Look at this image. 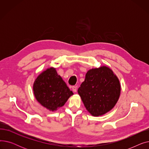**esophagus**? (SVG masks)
Segmentation results:
<instances>
[{
  "mask_svg": "<svg viewBox=\"0 0 149 149\" xmlns=\"http://www.w3.org/2000/svg\"><path fill=\"white\" fill-rule=\"evenodd\" d=\"M72 91L74 92H76L77 91V86H72Z\"/></svg>",
  "mask_w": 149,
  "mask_h": 149,
  "instance_id": "obj_1",
  "label": "esophagus"
}]
</instances>
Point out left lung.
I'll use <instances>...</instances> for the list:
<instances>
[{"instance_id":"left-lung-1","label":"left lung","mask_w":149,"mask_h":149,"mask_svg":"<svg viewBox=\"0 0 149 149\" xmlns=\"http://www.w3.org/2000/svg\"><path fill=\"white\" fill-rule=\"evenodd\" d=\"M120 93L119 79L106 66L89 70L78 89L86 109L93 116H101L112 109Z\"/></svg>"}]
</instances>
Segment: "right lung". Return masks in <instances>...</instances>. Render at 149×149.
Returning a JSON list of instances; mask_svg holds the SVG:
<instances>
[{"instance_id":"right-lung-1","label":"right lung","mask_w":149,"mask_h":149,"mask_svg":"<svg viewBox=\"0 0 149 149\" xmlns=\"http://www.w3.org/2000/svg\"><path fill=\"white\" fill-rule=\"evenodd\" d=\"M33 92L38 102L50 111L63 106L74 94L54 68L47 69L38 75L33 84Z\"/></svg>"}]
</instances>
